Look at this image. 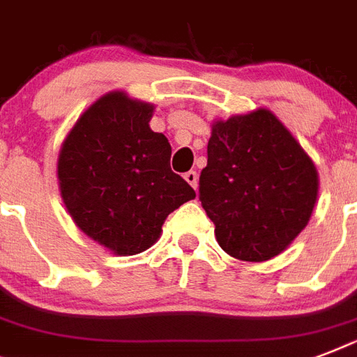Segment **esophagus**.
<instances>
[{"label": "esophagus", "mask_w": 357, "mask_h": 357, "mask_svg": "<svg viewBox=\"0 0 357 357\" xmlns=\"http://www.w3.org/2000/svg\"><path fill=\"white\" fill-rule=\"evenodd\" d=\"M185 179H187V183H189L192 189H198V174H196L195 170H190V172L185 174Z\"/></svg>", "instance_id": "obj_1"}]
</instances>
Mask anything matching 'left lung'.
<instances>
[{
	"label": "left lung",
	"mask_w": 357,
	"mask_h": 357,
	"mask_svg": "<svg viewBox=\"0 0 357 357\" xmlns=\"http://www.w3.org/2000/svg\"><path fill=\"white\" fill-rule=\"evenodd\" d=\"M317 192L315 165L271 111L213 126L198 196L231 257L282 254L310 222Z\"/></svg>",
	"instance_id": "left-lung-1"
}]
</instances>
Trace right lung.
Masks as SVG:
<instances>
[{
    "label": "right lung",
    "instance_id": "1",
    "mask_svg": "<svg viewBox=\"0 0 357 357\" xmlns=\"http://www.w3.org/2000/svg\"><path fill=\"white\" fill-rule=\"evenodd\" d=\"M153 107L111 92L86 109L59 155V183L74 222L119 255L155 243L165 218L196 192L170 168L172 148L148 126Z\"/></svg>",
    "mask_w": 357,
    "mask_h": 357
}]
</instances>
